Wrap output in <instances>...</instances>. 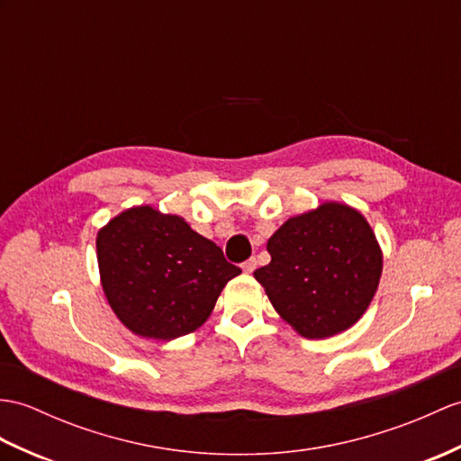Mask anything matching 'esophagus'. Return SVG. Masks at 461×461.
I'll use <instances>...</instances> for the list:
<instances>
[{"label":"esophagus","instance_id":"obj_1","mask_svg":"<svg viewBox=\"0 0 461 461\" xmlns=\"http://www.w3.org/2000/svg\"><path fill=\"white\" fill-rule=\"evenodd\" d=\"M255 267H257V261H255V259H248V261H245V263L241 265V269H243V273L251 275V273L255 271Z\"/></svg>","mask_w":461,"mask_h":461}]
</instances>
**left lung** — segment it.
<instances>
[{"label": "left lung", "mask_w": 461, "mask_h": 461, "mask_svg": "<svg viewBox=\"0 0 461 461\" xmlns=\"http://www.w3.org/2000/svg\"><path fill=\"white\" fill-rule=\"evenodd\" d=\"M253 273L285 322L308 339L346 331L366 314L383 273V251L369 221L341 202L288 218Z\"/></svg>", "instance_id": "left-lung-1"}]
</instances>
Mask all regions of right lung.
I'll list each match as a JSON object with an SVG mask.
<instances>
[{"label": "right lung", "mask_w": 461, "mask_h": 461, "mask_svg": "<svg viewBox=\"0 0 461 461\" xmlns=\"http://www.w3.org/2000/svg\"><path fill=\"white\" fill-rule=\"evenodd\" d=\"M104 294L135 336L175 339L210 318L223 286L241 273L185 218L153 206L117 213L95 238Z\"/></svg>", "instance_id": "obj_1"}]
</instances>
